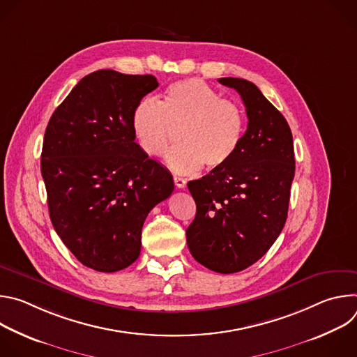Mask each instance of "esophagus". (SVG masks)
Instances as JSON below:
<instances>
[{
	"instance_id": "esophagus-1",
	"label": "esophagus",
	"mask_w": 357,
	"mask_h": 357,
	"mask_svg": "<svg viewBox=\"0 0 357 357\" xmlns=\"http://www.w3.org/2000/svg\"><path fill=\"white\" fill-rule=\"evenodd\" d=\"M174 183H175V186L176 188H179V189H182V188H185L186 186V179H183L182 176H174Z\"/></svg>"
}]
</instances>
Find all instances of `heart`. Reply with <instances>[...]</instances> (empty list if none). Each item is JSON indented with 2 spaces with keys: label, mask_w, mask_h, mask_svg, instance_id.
<instances>
[{
  "label": "heart",
  "mask_w": 357,
  "mask_h": 357,
  "mask_svg": "<svg viewBox=\"0 0 357 357\" xmlns=\"http://www.w3.org/2000/svg\"><path fill=\"white\" fill-rule=\"evenodd\" d=\"M131 130L149 157H164L178 141L182 146L167 157L168 165L181 174L226 167L244 138L245 117L241 109L199 79L169 84L157 101L139 100L131 114Z\"/></svg>",
  "instance_id": "heart-1"
}]
</instances>
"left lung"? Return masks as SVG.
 Listing matches in <instances>:
<instances>
[{
  "label": "left lung",
  "mask_w": 357,
  "mask_h": 357,
  "mask_svg": "<svg viewBox=\"0 0 357 357\" xmlns=\"http://www.w3.org/2000/svg\"><path fill=\"white\" fill-rule=\"evenodd\" d=\"M219 83L241 96L247 130L226 167L188 182L196 216L186 229V241L197 263L233 274L260 260L280 236L295 158L287 120L256 84L238 77H222Z\"/></svg>",
  "instance_id": "8db88e82"
}]
</instances>
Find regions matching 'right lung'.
<instances>
[{
  "label": "right lung",
  "instance_id": "right-lung-1",
  "mask_svg": "<svg viewBox=\"0 0 357 357\" xmlns=\"http://www.w3.org/2000/svg\"><path fill=\"white\" fill-rule=\"evenodd\" d=\"M158 87L152 75L84 76L50 117L40 155L54 229L86 267L114 273L141 251L142 225L174 179L135 142L131 114Z\"/></svg>",
  "mask_w": 357,
  "mask_h": 357
}]
</instances>
